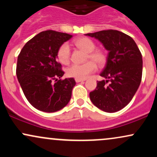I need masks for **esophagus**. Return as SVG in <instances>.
<instances>
[{"label":"esophagus","instance_id":"esophagus-1","mask_svg":"<svg viewBox=\"0 0 157 157\" xmlns=\"http://www.w3.org/2000/svg\"><path fill=\"white\" fill-rule=\"evenodd\" d=\"M86 80H84V79H79V78H75V81H76L77 82H82V81H85Z\"/></svg>","mask_w":157,"mask_h":157}]
</instances>
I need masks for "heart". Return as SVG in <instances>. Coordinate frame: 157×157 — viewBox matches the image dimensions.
<instances>
[{
    "label": "heart",
    "mask_w": 157,
    "mask_h": 157,
    "mask_svg": "<svg viewBox=\"0 0 157 157\" xmlns=\"http://www.w3.org/2000/svg\"><path fill=\"white\" fill-rule=\"evenodd\" d=\"M75 45L77 48L87 52L89 59L94 61L97 64L101 65L105 62V56L101 51L95 49L94 43L88 37H82L75 41ZM71 50L67 43L63 44L59 47L57 52L58 60L63 64H68L70 60ZM97 66L93 61H89L83 64H73L67 69L68 76L79 79L86 78L91 73L96 71Z\"/></svg>",
    "instance_id": "heart-1"
}]
</instances>
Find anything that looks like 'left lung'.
I'll list each match as a JSON object with an SVG mask.
<instances>
[{
	"instance_id": "8db88e82",
	"label": "left lung",
	"mask_w": 157,
	"mask_h": 157,
	"mask_svg": "<svg viewBox=\"0 0 157 157\" xmlns=\"http://www.w3.org/2000/svg\"><path fill=\"white\" fill-rule=\"evenodd\" d=\"M98 40L109 52L96 89L90 100L102 111L113 113L125 107L134 96L142 80V57L135 41L117 30H103L86 34Z\"/></svg>"
}]
</instances>
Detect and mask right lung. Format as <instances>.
Here are the masks:
<instances>
[{"label":"right lung","instance_id":"1","mask_svg":"<svg viewBox=\"0 0 157 157\" xmlns=\"http://www.w3.org/2000/svg\"><path fill=\"white\" fill-rule=\"evenodd\" d=\"M71 37V35L53 30L41 32L20 52L16 68L17 80L27 100L37 110L55 112L71 100L76 82L71 77L60 79L64 72L57 61V52Z\"/></svg>","mask_w":157,"mask_h":157}]
</instances>
